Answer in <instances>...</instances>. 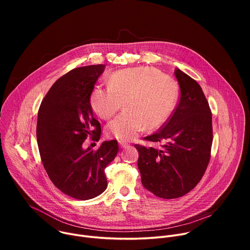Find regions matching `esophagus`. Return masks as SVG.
I'll return each mask as SVG.
<instances>
[{
  "label": "esophagus",
  "instance_id": "obj_1",
  "mask_svg": "<svg viewBox=\"0 0 250 250\" xmlns=\"http://www.w3.org/2000/svg\"><path fill=\"white\" fill-rule=\"evenodd\" d=\"M119 145H120V147H121V148H125V147H127V146H129V144H127V142L123 141V140H120V141H119Z\"/></svg>",
  "mask_w": 250,
  "mask_h": 250
}]
</instances>
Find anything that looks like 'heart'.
Listing matches in <instances>:
<instances>
[{"instance_id": "heart-1", "label": "heart", "mask_w": 250, "mask_h": 250, "mask_svg": "<svg viewBox=\"0 0 250 250\" xmlns=\"http://www.w3.org/2000/svg\"><path fill=\"white\" fill-rule=\"evenodd\" d=\"M108 87L96 86L90 94L92 110L102 119L114 117L124 105L125 110L106 126V132L120 140H130L146 127L152 129L165 124L178 102L174 79L147 66L123 69L108 79Z\"/></svg>"}]
</instances>
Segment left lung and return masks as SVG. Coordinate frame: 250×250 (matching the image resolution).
Instances as JSON below:
<instances>
[{
	"label": "left lung",
	"mask_w": 250,
	"mask_h": 250,
	"mask_svg": "<svg viewBox=\"0 0 250 250\" xmlns=\"http://www.w3.org/2000/svg\"><path fill=\"white\" fill-rule=\"evenodd\" d=\"M174 74L180 86L179 103L164 126L145 138L158 146H134L142 185L163 199L182 197L197 186L212 144L211 112L201 86L180 69Z\"/></svg>",
	"instance_id": "left-lung-1"
}]
</instances>
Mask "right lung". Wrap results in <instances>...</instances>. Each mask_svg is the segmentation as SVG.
<instances>
[{"label": "right lung", "instance_id": "add662e5", "mask_svg": "<svg viewBox=\"0 0 250 250\" xmlns=\"http://www.w3.org/2000/svg\"><path fill=\"white\" fill-rule=\"evenodd\" d=\"M104 70L98 64L69 71L52 85L39 110L37 138L44 169L56 188L81 201L106 189L104 168L119 152L117 140L104 141L96 150L83 148L88 136L100 139L101 125L89 98Z\"/></svg>", "mask_w": 250, "mask_h": 250}]
</instances>
